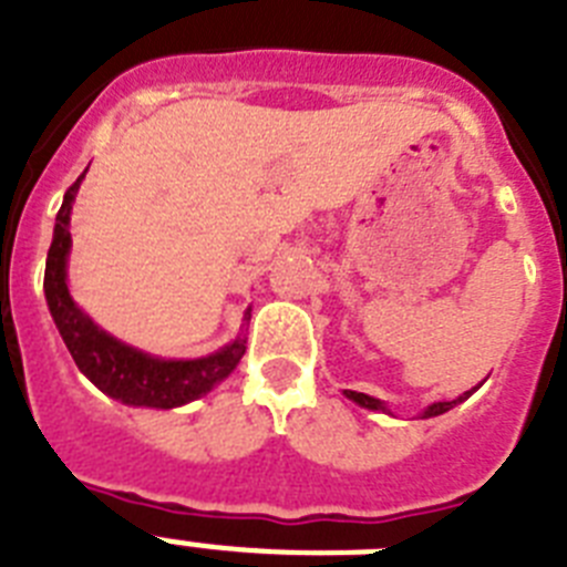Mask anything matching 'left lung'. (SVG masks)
<instances>
[{
	"instance_id": "1",
	"label": "left lung",
	"mask_w": 567,
	"mask_h": 567,
	"mask_svg": "<svg viewBox=\"0 0 567 567\" xmlns=\"http://www.w3.org/2000/svg\"><path fill=\"white\" fill-rule=\"evenodd\" d=\"M474 389H477V385H474ZM474 389H471V392H474ZM471 392L460 394L457 400H449V403H434V405H429V409H425V412H423V417H437V414L449 412V409H454V405H457V403H463L465 398H471ZM346 398L354 400V403L363 405V409H372V412H389V409H385L383 400L369 398V394H363V392H346Z\"/></svg>"
}]
</instances>
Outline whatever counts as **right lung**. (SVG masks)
<instances>
[{
  "label": "right lung",
  "mask_w": 567,
  "mask_h": 567,
  "mask_svg": "<svg viewBox=\"0 0 567 567\" xmlns=\"http://www.w3.org/2000/svg\"><path fill=\"white\" fill-rule=\"evenodd\" d=\"M84 173L64 193L62 209L56 215V227H53V244L48 249V264H44V298H48V309L53 315V323H56L64 346H68V352L73 354L79 372L90 383L127 405L175 409V405H184L189 400H198L213 385L229 378V372L247 352V338L238 334L233 343L218 349L215 354H207V358L162 360L115 340L113 334L99 329L73 303L68 289L70 213H73V202H76ZM244 320H249V309Z\"/></svg>",
  "instance_id": "add662e5"
}]
</instances>
